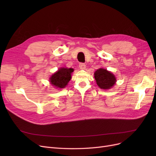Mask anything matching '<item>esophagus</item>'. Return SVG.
Here are the masks:
<instances>
[{
    "label": "esophagus",
    "mask_w": 156,
    "mask_h": 156,
    "mask_svg": "<svg viewBox=\"0 0 156 156\" xmlns=\"http://www.w3.org/2000/svg\"><path fill=\"white\" fill-rule=\"evenodd\" d=\"M79 66L80 69H84L86 68V65H85V64H84V63H80L79 65Z\"/></svg>",
    "instance_id": "esophagus-1"
}]
</instances>
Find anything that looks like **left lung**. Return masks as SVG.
<instances>
[{"label": "left lung", "instance_id": "8db88e82", "mask_svg": "<svg viewBox=\"0 0 156 156\" xmlns=\"http://www.w3.org/2000/svg\"><path fill=\"white\" fill-rule=\"evenodd\" d=\"M94 78L98 87L103 90L111 88L116 81L115 75L103 68H100L96 71L94 73Z\"/></svg>", "mask_w": 156, "mask_h": 156}]
</instances>
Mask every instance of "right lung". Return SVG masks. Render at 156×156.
Segmentation results:
<instances>
[{
  "label": "right lung",
  "mask_w": 156,
  "mask_h": 156,
  "mask_svg": "<svg viewBox=\"0 0 156 156\" xmlns=\"http://www.w3.org/2000/svg\"><path fill=\"white\" fill-rule=\"evenodd\" d=\"M73 68H61L50 77V83L56 88H64L72 79Z\"/></svg>",
  "instance_id": "1"
}]
</instances>
